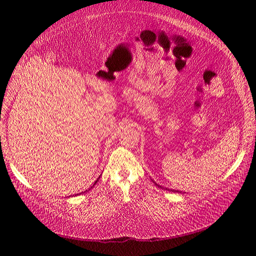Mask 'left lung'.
I'll list each match as a JSON object with an SVG mask.
<instances>
[{"mask_svg": "<svg viewBox=\"0 0 256 256\" xmlns=\"http://www.w3.org/2000/svg\"><path fill=\"white\" fill-rule=\"evenodd\" d=\"M166 190H168V188H166ZM172 191H174V192H178V191H176V190H172Z\"/></svg>", "mask_w": 256, "mask_h": 256, "instance_id": "1", "label": "left lung"}]
</instances>
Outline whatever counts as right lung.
<instances>
[{
    "label": "right lung",
    "instance_id": "add662e5",
    "mask_svg": "<svg viewBox=\"0 0 256 256\" xmlns=\"http://www.w3.org/2000/svg\"><path fill=\"white\" fill-rule=\"evenodd\" d=\"M97 180H96V182H95V184H96V182H97Z\"/></svg>",
    "mask_w": 256,
    "mask_h": 256
}]
</instances>
